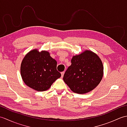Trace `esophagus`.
Masks as SVG:
<instances>
[{"mask_svg": "<svg viewBox=\"0 0 127 127\" xmlns=\"http://www.w3.org/2000/svg\"><path fill=\"white\" fill-rule=\"evenodd\" d=\"M64 71H63V72H61L62 77H63V76H64Z\"/></svg>", "mask_w": 127, "mask_h": 127, "instance_id": "34e87169", "label": "esophagus"}]
</instances>
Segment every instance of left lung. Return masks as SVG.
I'll return each instance as SVG.
<instances>
[{
  "label": "left lung",
  "mask_w": 127,
  "mask_h": 127,
  "mask_svg": "<svg viewBox=\"0 0 127 127\" xmlns=\"http://www.w3.org/2000/svg\"><path fill=\"white\" fill-rule=\"evenodd\" d=\"M63 80L73 92L85 94L94 90L103 76L102 62L95 53L86 51L71 59Z\"/></svg>",
  "instance_id": "left-lung-1"
}]
</instances>
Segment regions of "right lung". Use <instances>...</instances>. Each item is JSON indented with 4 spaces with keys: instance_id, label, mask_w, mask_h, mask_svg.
I'll return each mask as SVG.
<instances>
[{
    "instance_id": "right-lung-1",
    "label": "right lung",
    "mask_w": 127,
    "mask_h": 127,
    "mask_svg": "<svg viewBox=\"0 0 127 127\" xmlns=\"http://www.w3.org/2000/svg\"><path fill=\"white\" fill-rule=\"evenodd\" d=\"M21 74L28 87L37 91H45L61 76L57 70V62L47 51L33 50L27 54L21 65Z\"/></svg>"
}]
</instances>
